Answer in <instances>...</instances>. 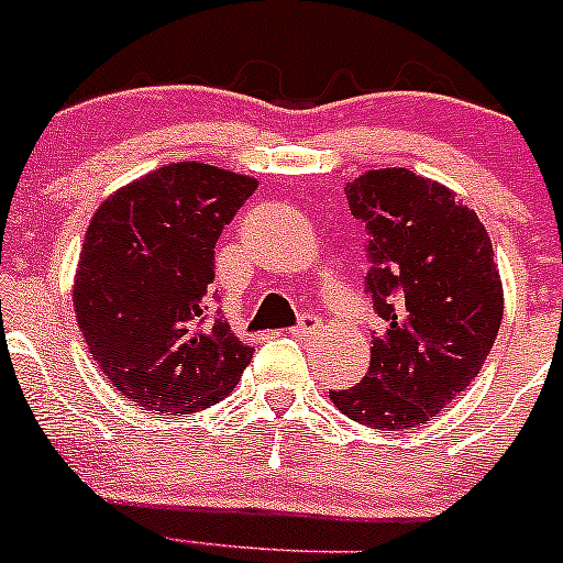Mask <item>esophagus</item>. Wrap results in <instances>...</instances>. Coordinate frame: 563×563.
Instances as JSON below:
<instances>
[{"label":"esophagus","instance_id":"1","mask_svg":"<svg viewBox=\"0 0 563 563\" xmlns=\"http://www.w3.org/2000/svg\"><path fill=\"white\" fill-rule=\"evenodd\" d=\"M320 324H322V320L317 314H303V320L295 324L289 333H292V335H311V333H317V330H320Z\"/></svg>","mask_w":563,"mask_h":563}]
</instances>
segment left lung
<instances>
[{
    "mask_svg": "<svg viewBox=\"0 0 563 563\" xmlns=\"http://www.w3.org/2000/svg\"><path fill=\"white\" fill-rule=\"evenodd\" d=\"M344 192L371 233L366 289L382 330L363 382L330 401L368 428L407 431L448 409L494 350L504 317L494 246L474 208L407 167L363 173Z\"/></svg>",
    "mask_w": 563,
    "mask_h": 563,
    "instance_id": "1",
    "label": "left lung"
}]
</instances>
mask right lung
Returning <instances> with one entry per match:
<instances>
[{
	"label": "right lung",
	"instance_id": "obj_1",
	"mask_svg": "<svg viewBox=\"0 0 563 563\" xmlns=\"http://www.w3.org/2000/svg\"><path fill=\"white\" fill-rule=\"evenodd\" d=\"M257 178L170 162L115 189L91 217L73 306L91 357L135 407L192 415L222 401L252 361L211 311L213 246Z\"/></svg>",
	"mask_w": 563,
	"mask_h": 563
}]
</instances>
